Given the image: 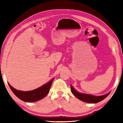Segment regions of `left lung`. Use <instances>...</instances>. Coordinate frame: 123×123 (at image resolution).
I'll return each instance as SVG.
<instances>
[{
	"instance_id": "left-lung-1",
	"label": "left lung",
	"mask_w": 123,
	"mask_h": 123,
	"mask_svg": "<svg viewBox=\"0 0 123 123\" xmlns=\"http://www.w3.org/2000/svg\"><path fill=\"white\" fill-rule=\"evenodd\" d=\"M70 89L71 92L75 97L79 99L80 100L83 101L88 103H97L105 99L108 95H109L110 92L107 93L106 94L101 95V96H96V95H93L91 94H86V93H80L77 91L71 85H70Z\"/></svg>"
}]
</instances>
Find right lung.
Returning <instances> with one entry per match:
<instances>
[{"instance_id": "right-lung-1", "label": "right lung", "mask_w": 123, "mask_h": 123, "mask_svg": "<svg viewBox=\"0 0 123 123\" xmlns=\"http://www.w3.org/2000/svg\"><path fill=\"white\" fill-rule=\"evenodd\" d=\"M54 79V78L39 88L30 91L17 90L12 87L9 83H8V85L11 88V91L13 92V93L17 97L24 101L31 103V102L38 101L46 97L50 89L51 85Z\"/></svg>"}]
</instances>
